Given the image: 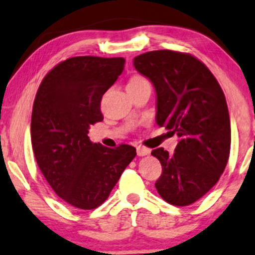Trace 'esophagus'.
Instances as JSON below:
<instances>
[{
  "instance_id": "obj_1",
  "label": "esophagus",
  "mask_w": 255,
  "mask_h": 255,
  "mask_svg": "<svg viewBox=\"0 0 255 255\" xmlns=\"http://www.w3.org/2000/svg\"><path fill=\"white\" fill-rule=\"evenodd\" d=\"M150 153V149H147V147L143 146V145H139L137 146V155L138 156H146Z\"/></svg>"
}]
</instances>
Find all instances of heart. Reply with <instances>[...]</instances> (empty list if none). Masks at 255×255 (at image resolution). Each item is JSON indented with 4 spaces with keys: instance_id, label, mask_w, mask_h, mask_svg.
<instances>
[{
    "instance_id": "b5f03b06",
    "label": "heart",
    "mask_w": 255,
    "mask_h": 255,
    "mask_svg": "<svg viewBox=\"0 0 255 255\" xmlns=\"http://www.w3.org/2000/svg\"><path fill=\"white\" fill-rule=\"evenodd\" d=\"M138 80H144V79H143L142 77H133L130 81H138Z\"/></svg>"
}]
</instances>
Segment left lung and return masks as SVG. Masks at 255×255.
<instances>
[{"instance_id": "1", "label": "left lung", "mask_w": 255, "mask_h": 255, "mask_svg": "<svg viewBox=\"0 0 255 255\" xmlns=\"http://www.w3.org/2000/svg\"><path fill=\"white\" fill-rule=\"evenodd\" d=\"M137 72L156 91V123L178 136L175 152L151 155L162 164L155 187L162 199L188 206L218 183L231 150V121L218 80L200 60L184 53L153 51L133 59Z\"/></svg>"}]
</instances>
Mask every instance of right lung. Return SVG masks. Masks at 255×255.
Wrapping results in <instances>:
<instances>
[{
    "instance_id": "1",
    "label": "right lung",
    "mask_w": 255,
    "mask_h": 255,
    "mask_svg": "<svg viewBox=\"0 0 255 255\" xmlns=\"http://www.w3.org/2000/svg\"><path fill=\"white\" fill-rule=\"evenodd\" d=\"M125 59L75 56L43 78L31 112V146L41 172L65 202L94 209L109 197L136 149L92 143L90 125L102 122L103 94L118 79Z\"/></svg>"
}]
</instances>
